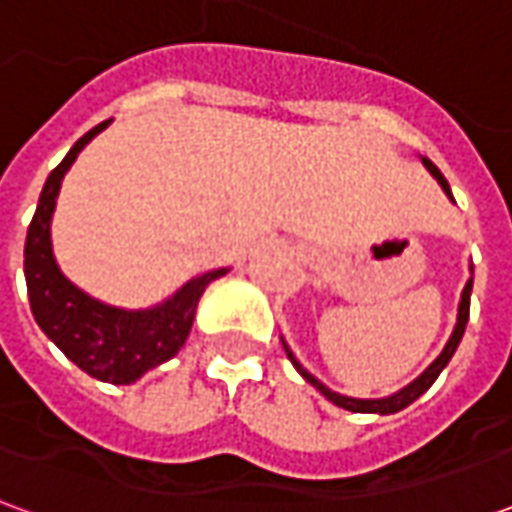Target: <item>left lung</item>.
<instances>
[{"mask_svg":"<svg viewBox=\"0 0 512 512\" xmlns=\"http://www.w3.org/2000/svg\"><path fill=\"white\" fill-rule=\"evenodd\" d=\"M422 164L428 167V172L433 175V178L439 180V186L444 191H447V197L452 200V191H450V183H447V178L441 175L439 167L430 161V158H422ZM469 299H472V279L466 282V288H463L461 293V304H458V323H455V329H452L450 334V340H447V345H444V351H441L439 356H436V362H430V367L422 373L419 378H414L411 384L403 386L400 392H395V395H389V397H378V400H359V397H345V395H337V392H332L329 386L321 384L318 378L312 376V373H307L304 367L299 365V359L296 356L290 354V348L285 343V354H288V359L293 362V367L299 370L301 376H304V381H310L318 392H321L326 400H332L334 406H340V408H348V411H362V414H395V411H403L406 406H411L414 400H417L419 395H425L430 389V384L439 378V373L447 367V362L452 359V354H455V348H458V343H461V337L463 332H466V321H469Z\"/></svg>","mask_w":512,"mask_h":512,"instance_id":"8db88e82","label":"left lung"}]
</instances>
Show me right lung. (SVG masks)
<instances>
[{
  "label": "right lung",
  "mask_w": 512,
  "mask_h": 512,
  "mask_svg": "<svg viewBox=\"0 0 512 512\" xmlns=\"http://www.w3.org/2000/svg\"><path fill=\"white\" fill-rule=\"evenodd\" d=\"M106 126L109 120L87 131L46 178L38 211L27 230L24 277L35 321L73 365L106 384H134L136 378L164 365L183 348L194 323L197 301L213 279L227 274V268L189 279L175 296L150 310L109 307L65 279L51 252V216L65 172L82 153V147Z\"/></svg>",
  "instance_id": "1"
}]
</instances>
